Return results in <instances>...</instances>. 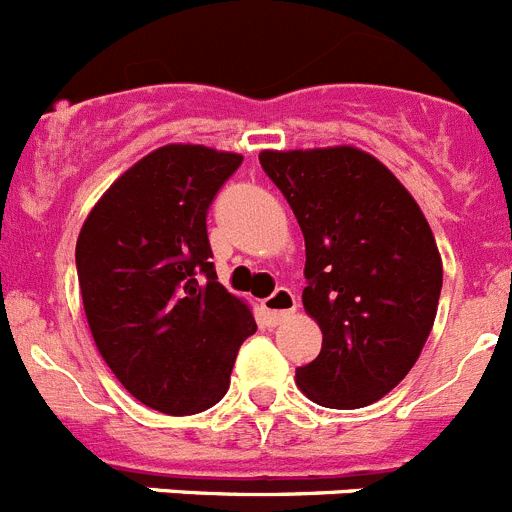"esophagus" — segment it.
<instances>
[{
  "instance_id": "obj_1",
  "label": "esophagus",
  "mask_w": 512,
  "mask_h": 512,
  "mask_svg": "<svg viewBox=\"0 0 512 512\" xmlns=\"http://www.w3.org/2000/svg\"><path fill=\"white\" fill-rule=\"evenodd\" d=\"M262 308H265L270 324H278V321H283L285 316H290V313L296 311L298 301L288 288H278L273 296L262 301Z\"/></svg>"
}]
</instances>
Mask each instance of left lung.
Listing matches in <instances>:
<instances>
[{"label": "left lung", "instance_id": "8db88e82", "mask_svg": "<svg viewBox=\"0 0 512 512\" xmlns=\"http://www.w3.org/2000/svg\"><path fill=\"white\" fill-rule=\"evenodd\" d=\"M260 165L306 239L303 306L324 334L298 388L326 408H365L411 372L434 326L444 270L431 227L357 147L265 150Z\"/></svg>", "mask_w": 512, "mask_h": 512}]
</instances>
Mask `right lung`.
<instances>
[{
  "label": "right lung",
  "mask_w": 512,
  "mask_h": 512,
  "mask_svg": "<svg viewBox=\"0 0 512 512\" xmlns=\"http://www.w3.org/2000/svg\"><path fill=\"white\" fill-rule=\"evenodd\" d=\"M242 155L165 145L112 183L76 242L89 329L127 393L168 416L229 390L257 324L211 262L206 216Z\"/></svg>",
  "instance_id": "add662e5"
}]
</instances>
